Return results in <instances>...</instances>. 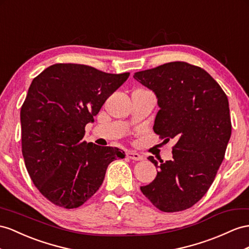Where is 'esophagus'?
I'll list each match as a JSON object with an SVG mask.
<instances>
[{
    "label": "esophagus",
    "mask_w": 249,
    "mask_h": 249,
    "mask_svg": "<svg viewBox=\"0 0 249 249\" xmlns=\"http://www.w3.org/2000/svg\"><path fill=\"white\" fill-rule=\"evenodd\" d=\"M127 157L131 159V160H136V161L143 160V157L141 155H139V154H137V152H133V151L127 152Z\"/></svg>",
    "instance_id": "1"
}]
</instances>
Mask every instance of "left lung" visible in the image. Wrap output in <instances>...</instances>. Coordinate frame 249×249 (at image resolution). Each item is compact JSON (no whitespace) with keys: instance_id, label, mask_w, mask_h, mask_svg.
<instances>
[{"instance_id":"left-lung-1","label":"left lung","mask_w":249,"mask_h":249,"mask_svg":"<svg viewBox=\"0 0 249 249\" xmlns=\"http://www.w3.org/2000/svg\"><path fill=\"white\" fill-rule=\"evenodd\" d=\"M158 98L154 131L168 142L175 139L173 160L161 163L156 179L141 191L164 213L194 206L214 180L231 135L228 99L203 68L170 62L136 72Z\"/></svg>"}]
</instances>
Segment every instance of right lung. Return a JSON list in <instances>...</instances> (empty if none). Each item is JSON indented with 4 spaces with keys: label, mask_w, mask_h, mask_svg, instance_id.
Masks as SVG:
<instances>
[{
    "label": "right lung",
    "mask_w": 249,
    "mask_h": 249,
    "mask_svg": "<svg viewBox=\"0 0 249 249\" xmlns=\"http://www.w3.org/2000/svg\"><path fill=\"white\" fill-rule=\"evenodd\" d=\"M128 76L60 63L33 80L21 108L22 154L30 179L54 205H83L102 185L108 165L125 158L117 147L82 139L86 124Z\"/></svg>",
    "instance_id": "add662e5"
}]
</instances>
